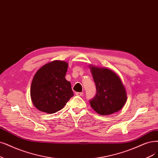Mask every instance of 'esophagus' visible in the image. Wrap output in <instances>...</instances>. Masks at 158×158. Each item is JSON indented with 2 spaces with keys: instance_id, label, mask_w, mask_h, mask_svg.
I'll list each match as a JSON object with an SVG mask.
<instances>
[{
  "instance_id": "obj_1",
  "label": "esophagus",
  "mask_w": 158,
  "mask_h": 158,
  "mask_svg": "<svg viewBox=\"0 0 158 158\" xmlns=\"http://www.w3.org/2000/svg\"><path fill=\"white\" fill-rule=\"evenodd\" d=\"M75 94L77 95V96H82V95L83 94V92H76Z\"/></svg>"
}]
</instances>
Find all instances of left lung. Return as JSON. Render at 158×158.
<instances>
[{"mask_svg": "<svg viewBox=\"0 0 158 158\" xmlns=\"http://www.w3.org/2000/svg\"><path fill=\"white\" fill-rule=\"evenodd\" d=\"M90 68L96 87V94L90 100L91 107L102 116L118 112L127 100L126 91L120 78L107 68L92 65Z\"/></svg>", "mask_w": 158, "mask_h": 158, "instance_id": "obj_1", "label": "left lung"}]
</instances>
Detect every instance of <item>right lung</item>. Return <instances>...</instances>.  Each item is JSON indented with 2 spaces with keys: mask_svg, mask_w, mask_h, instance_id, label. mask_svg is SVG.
<instances>
[{
  "mask_svg": "<svg viewBox=\"0 0 158 158\" xmlns=\"http://www.w3.org/2000/svg\"><path fill=\"white\" fill-rule=\"evenodd\" d=\"M66 62L54 60L41 67L34 75L31 86V97L36 109L48 114L62 109L73 96L71 83L65 75Z\"/></svg>",
  "mask_w": 158,
  "mask_h": 158,
  "instance_id": "right-lung-1",
  "label": "right lung"
}]
</instances>
